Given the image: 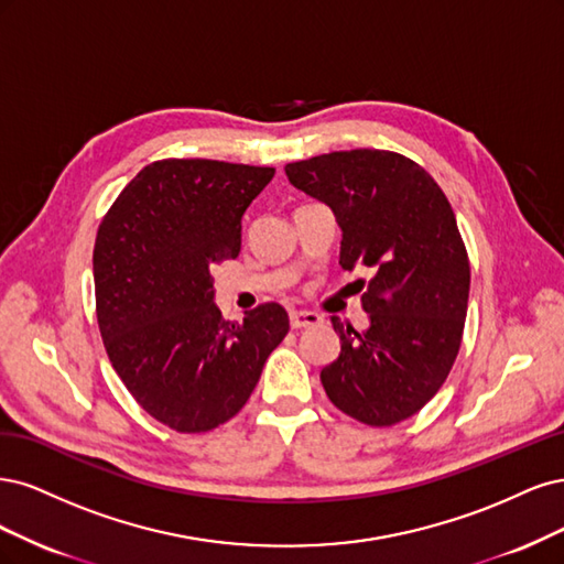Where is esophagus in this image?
I'll use <instances>...</instances> for the list:
<instances>
[{
	"instance_id": "1",
	"label": "esophagus",
	"mask_w": 564,
	"mask_h": 564,
	"mask_svg": "<svg viewBox=\"0 0 564 564\" xmlns=\"http://www.w3.org/2000/svg\"><path fill=\"white\" fill-rule=\"evenodd\" d=\"M323 318L314 312H290V325H293L295 330H302V328H314V325H318Z\"/></svg>"
}]
</instances>
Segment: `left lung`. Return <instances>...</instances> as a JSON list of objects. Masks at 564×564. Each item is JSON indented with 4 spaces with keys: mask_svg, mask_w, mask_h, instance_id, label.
I'll list each match as a JSON object with an SVG mask.
<instances>
[{
    "mask_svg": "<svg viewBox=\"0 0 564 564\" xmlns=\"http://www.w3.org/2000/svg\"><path fill=\"white\" fill-rule=\"evenodd\" d=\"M290 185L330 206L341 269L372 279L360 302L368 330L333 316L341 351L321 370L335 408L368 426H393L438 393L462 347L470 267L457 217L412 159L351 150L288 163Z\"/></svg>",
    "mask_w": 564,
    "mask_h": 564,
    "instance_id": "obj_1",
    "label": "left lung"
}]
</instances>
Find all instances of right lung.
<instances>
[{
  "label": "right lung",
  "mask_w": 564,
  "mask_h": 564,
  "mask_svg": "<svg viewBox=\"0 0 564 564\" xmlns=\"http://www.w3.org/2000/svg\"><path fill=\"white\" fill-rule=\"evenodd\" d=\"M274 169L163 159L117 196L94 248L96 314L112 368L156 422L204 433L239 412L288 335L267 302L229 323L210 267L239 258L241 217Z\"/></svg>",
  "instance_id": "add662e5"
}]
</instances>
